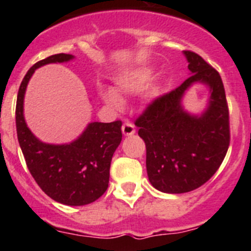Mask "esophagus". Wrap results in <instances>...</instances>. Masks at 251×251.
I'll use <instances>...</instances> for the list:
<instances>
[{
	"label": "esophagus",
	"instance_id": "34e87169",
	"mask_svg": "<svg viewBox=\"0 0 251 251\" xmlns=\"http://www.w3.org/2000/svg\"><path fill=\"white\" fill-rule=\"evenodd\" d=\"M122 132H123L124 136H132V134L136 133V127L132 123H129V122H126L122 126Z\"/></svg>",
	"mask_w": 251,
	"mask_h": 251
}]
</instances>
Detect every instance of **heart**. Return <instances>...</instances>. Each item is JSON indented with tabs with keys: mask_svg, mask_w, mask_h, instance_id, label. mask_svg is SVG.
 I'll use <instances>...</instances> for the list:
<instances>
[{
	"mask_svg": "<svg viewBox=\"0 0 251 251\" xmlns=\"http://www.w3.org/2000/svg\"><path fill=\"white\" fill-rule=\"evenodd\" d=\"M151 79V72L148 70H143V72H139L137 74L132 75L126 80L121 81L118 85L119 92L126 93V94H136L139 93L141 90H143L146 88V85L148 84ZM103 98L106 103H109L113 106H121L122 100L118 95L115 94L112 90H106L103 93Z\"/></svg>",
	"mask_w": 251,
	"mask_h": 251,
	"instance_id": "1",
	"label": "heart"
}]
</instances>
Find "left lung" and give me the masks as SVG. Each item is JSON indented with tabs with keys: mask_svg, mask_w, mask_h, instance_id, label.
Masks as SVG:
<instances>
[{
	"mask_svg": "<svg viewBox=\"0 0 251 251\" xmlns=\"http://www.w3.org/2000/svg\"><path fill=\"white\" fill-rule=\"evenodd\" d=\"M183 54L190 76L148 104L134 122L146 143L150 182L166 194L190 192L207 182L230 145L229 108L220 74L196 52ZM195 82L206 83L212 93L208 109L200 117L185 112L180 103Z\"/></svg>",
	"mask_w": 251,
	"mask_h": 251,
	"instance_id": "obj_1",
	"label": "left lung"
}]
</instances>
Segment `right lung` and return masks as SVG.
Masks as SVG:
<instances>
[{"label":"right lung","instance_id":"add662e5","mask_svg":"<svg viewBox=\"0 0 251 251\" xmlns=\"http://www.w3.org/2000/svg\"><path fill=\"white\" fill-rule=\"evenodd\" d=\"M73 57L70 54L51 55L31 66L17 94L16 130L26 165L40 188L57 202L83 206L98 200L108 188L110 162L122 141V122H93L72 143L49 145L31 133L24 118V97L35 70Z\"/></svg>","mask_w":251,"mask_h":251}]
</instances>
